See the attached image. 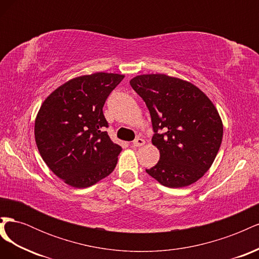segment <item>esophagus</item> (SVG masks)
<instances>
[{"label":"esophagus","instance_id":"34e87169","mask_svg":"<svg viewBox=\"0 0 259 259\" xmlns=\"http://www.w3.org/2000/svg\"><path fill=\"white\" fill-rule=\"evenodd\" d=\"M144 145H145V140L143 138H139V137H137L134 142H133V146L134 147H142Z\"/></svg>","mask_w":259,"mask_h":259}]
</instances>
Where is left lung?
I'll list each match as a JSON object with an SVG mask.
<instances>
[{"mask_svg": "<svg viewBox=\"0 0 259 259\" xmlns=\"http://www.w3.org/2000/svg\"><path fill=\"white\" fill-rule=\"evenodd\" d=\"M130 84L149 109L152 144L160 151L159 162L147 173L169 188L197 182L223 140V122L213 103L192 83L166 74L137 75Z\"/></svg>", "mask_w": 259, "mask_h": 259, "instance_id": "8db88e82", "label": "left lung"}]
</instances>
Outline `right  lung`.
Masks as SVG:
<instances>
[{
    "mask_svg": "<svg viewBox=\"0 0 259 259\" xmlns=\"http://www.w3.org/2000/svg\"><path fill=\"white\" fill-rule=\"evenodd\" d=\"M123 79V74L106 72L74 77L55 90L38 110V152L67 185L88 188L113 171L122 148L105 131L103 107Z\"/></svg>",
    "mask_w": 259,
    "mask_h": 259,
    "instance_id": "right-lung-1",
    "label": "right lung"
}]
</instances>
